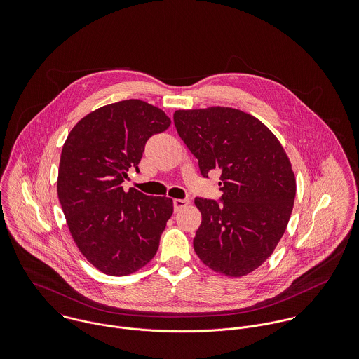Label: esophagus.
Masks as SVG:
<instances>
[{"label":"esophagus","instance_id":"1","mask_svg":"<svg viewBox=\"0 0 359 359\" xmlns=\"http://www.w3.org/2000/svg\"><path fill=\"white\" fill-rule=\"evenodd\" d=\"M188 205H189V199H175L174 201V211H180Z\"/></svg>","mask_w":359,"mask_h":359}]
</instances>
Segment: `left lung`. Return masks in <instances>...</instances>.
<instances>
[{
  "label": "left lung",
  "instance_id": "left-lung-1",
  "mask_svg": "<svg viewBox=\"0 0 359 359\" xmlns=\"http://www.w3.org/2000/svg\"><path fill=\"white\" fill-rule=\"evenodd\" d=\"M174 124L202 175L221 171L219 201L195 199L202 224L194 249L215 272L248 275L286 231L296 196L289 157L266 126L238 109L177 110Z\"/></svg>",
  "mask_w": 359,
  "mask_h": 359
}]
</instances>
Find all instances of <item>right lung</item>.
Returning a JSON list of instances; mask_svg holds the SVG:
<instances>
[{
    "label": "right lung",
    "mask_w": 359,
    "mask_h": 359,
    "mask_svg": "<svg viewBox=\"0 0 359 359\" xmlns=\"http://www.w3.org/2000/svg\"><path fill=\"white\" fill-rule=\"evenodd\" d=\"M170 124L161 109L127 100L83 117L63 145L57 198L77 248L106 275L133 273L158 249L172 201L121 184L130 168L138 171L147 141Z\"/></svg>",
    "instance_id": "1"
}]
</instances>
